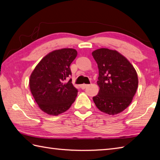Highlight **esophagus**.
Segmentation results:
<instances>
[{
	"mask_svg": "<svg viewBox=\"0 0 160 160\" xmlns=\"http://www.w3.org/2000/svg\"><path fill=\"white\" fill-rule=\"evenodd\" d=\"M88 86H89V85H87V84H82V85H80V88H81V89H85L87 87H88Z\"/></svg>",
	"mask_w": 160,
	"mask_h": 160,
	"instance_id": "34e87169",
	"label": "esophagus"
}]
</instances>
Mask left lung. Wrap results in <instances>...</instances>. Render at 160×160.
<instances>
[{"label":"left lung","mask_w":160,"mask_h":160,"mask_svg":"<svg viewBox=\"0 0 160 160\" xmlns=\"http://www.w3.org/2000/svg\"><path fill=\"white\" fill-rule=\"evenodd\" d=\"M97 63L100 90L93 97L98 110L115 115L123 111L132 103L138 88L135 68L125 57L115 50L101 48L92 52Z\"/></svg>","instance_id":"obj_1"}]
</instances>
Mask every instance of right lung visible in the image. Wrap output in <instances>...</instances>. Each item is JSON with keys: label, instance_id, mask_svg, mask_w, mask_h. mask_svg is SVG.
<instances>
[{"label": "right lung", "instance_id": "1", "mask_svg": "<svg viewBox=\"0 0 160 160\" xmlns=\"http://www.w3.org/2000/svg\"><path fill=\"white\" fill-rule=\"evenodd\" d=\"M77 51L64 48L49 53L32 72L29 87L35 101L43 112L58 115L67 110L77 97L72 85L70 66Z\"/></svg>", "mask_w": 160, "mask_h": 160}]
</instances>
